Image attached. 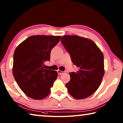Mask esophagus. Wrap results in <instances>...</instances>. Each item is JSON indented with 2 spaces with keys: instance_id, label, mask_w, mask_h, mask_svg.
I'll return each instance as SVG.
<instances>
[{
  "instance_id": "esophagus-1",
  "label": "esophagus",
  "mask_w": 123,
  "mask_h": 123,
  "mask_svg": "<svg viewBox=\"0 0 123 123\" xmlns=\"http://www.w3.org/2000/svg\"><path fill=\"white\" fill-rule=\"evenodd\" d=\"M57 72H58V74H59V75H61L62 74H63L64 72H63V71H61V70H57Z\"/></svg>"
}]
</instances>
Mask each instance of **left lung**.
<instances>
[{"label":"left lung","instance_id":"obj_1","mask_svg":"<svg viewBox=\"0 0 123 123\" xmlns=\"http://www.w3.org/2000/svg\"><path fill=\"white\" fill-rule=\"evenodd\" d=\"M61 42L70 54L73 63L78 67L69 73L70 80L66 86L74 98L81 99L93 94L101 84L104 74V55L95 43L76 35H66Z\"/></svg>","mask_w":123,"mask_h":123}]
</instances>
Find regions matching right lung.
Listing matches in <instances>:
<instances>
[{"label": "right lung", "mask_w": 123, "mask_h": 123, "mask_svg": "<svg viewBox=\"0 0 123 123\" xmlns=\"http://www.w3.org/2000/svg\"><path fill=\"white\" fill-rule=\"evenodd\" d=\"M61 36L35 35L17 47L13 55V75L21 90L31 98L41 100L50 93L57 72L45 68L51 49Z\"/></svg>", "instance_id": "right-lung-1"}]
</instances>
